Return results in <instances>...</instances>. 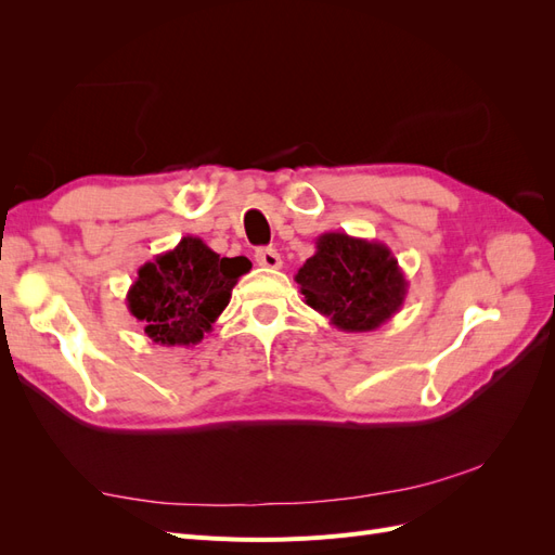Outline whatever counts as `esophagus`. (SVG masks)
I'll return each mask as SVG.
<instances>
[{
    "mask_svg": "<svg viewBox=\"0 0 555 555\" xmlns=\"http://www.w3.org/2000/svg\"><path fill=\"white\" fill-rule=\"evenodd\" d=\"M255 259L263 268H280L282 266V257L278 255V249H273V247H259L255 251Z\"/></svg>",
    "mask_w": 555,
    "mask_h": 555,
    "instance_id": "obj_1",
    "label": "esophagus"
}]
</instances>
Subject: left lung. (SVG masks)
I'll return each mask as SVG.
<instances>
[{"label":"left lung","mask_w":555,"mask_h":555,"mask_svg":"<svg viewBox=\"0 0 555 555\" xmlns=\"http://www.w3.org/2000/svg\"><path fill=\"white\" fill-rule=\"evenodd\" d=\"M314 245L294 280L306 304L338 331H375L405 304V273L384 243L328 231Z\"/></svg>","instance_id":"obj_1"}]
</instances>
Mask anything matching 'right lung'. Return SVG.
<instances>
[{
	"label": "right lung",
	"instance_id": "obj_1",
	"mask_svg": "<svg viewBox=\"0 0 555 555\" xmlns=\"http://www.w3.org/2000/svg\"><path fill=\"white\" fill-rule=\"evenodd\" d=\"M249 268L243 257H220L201 238L184 236L139 268L127 292V308L153 343L190 347L212 331Z\"/></svg>",
	"mask_w": 555,
	"mask_h": 555
}]
</instances>
